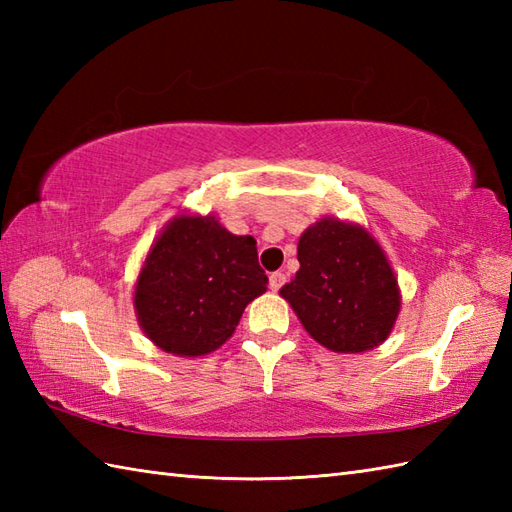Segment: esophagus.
Here are the masks:
<instances>
[{"label":"esophagus","instance_id":"esophagus-1","mask_svg":"<svg viewBox=\"0 0 512 512\" xmlns=\"http://www.w3.org/2000/svg\"><path fill=\"white\" fill-rule=\"evenodd\" d=\"M268 281H270V288H273V290H279L281 286L286 284V275H284V273H279V270H277V273H273V275L268 277Z\"/></svg>","mask_w":512,"mask_h":512}]
</instances>
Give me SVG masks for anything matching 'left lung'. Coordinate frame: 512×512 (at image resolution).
Returning <instances> with one entry per match:
<instances>
[{
  "label": "left lung",
  "mask_w": 512,
  "mask_h": 512,
  "mask_svg": "<svg viewBox=\"0 0 512 512\" xmlns=\"http://www.w3.org/2000/svg\"><path fill=\"white\" fill-rule=\"evenodd\" d=\"M297 259L301 268L279 292L314 341L332 352L356 354L387 339L400 292L372 235L328 217L301 235Z\"/></svg>",
  "instance_id": "1"
}]
</instances>
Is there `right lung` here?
<instances>
[{"label":"right lung","instance_id":"add662e5","mask_svg":"<svg viewBox=\"0 0 512 512\" xmlns=\"http://www.w3.org/2000/svg\"><path fill=\"white\" fill-rule=\"evenodd\" d=\"M266 284L253 237L228 233L213 215H180L149 250L134 306L140 328L162 350L202 356L235 332Z\"/></svg>","mask_w":512,"mask_h":512}]
</instances>
